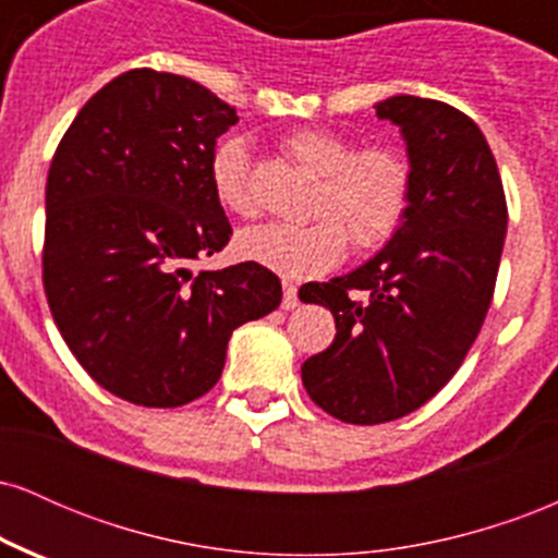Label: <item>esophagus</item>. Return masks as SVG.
Wrapping results in <instances>:
<instances>
[{
	"mask_svg": "<svg viewBox=\"0 0 558 558\" xmlns=\"http://www.w3.org/2000/svg\"><path fill=\"white\" fill-rule=\"evenodd\" d=\"M283 310H296L299 306V288L293 283H288V280H283Z\"/></svg>",
	"mask_w": 558,
	"mask_h": 558,
	"instance_id": "esophagus-1",
	"label": "esophagus"
}]
</instances>
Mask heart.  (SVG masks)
Masks as SVG:
<instances>
[{"instance_id": "heart-1", "label": "heart", "mask_w": 558, "mask_h": 558, "mask_svg": "<svg viewBox=\"0 0 558 558\" xmlns=\"http://www.w3.org/2000/svg\"><path fill=\"white\" fill-rule=\"evenodd\" d=\"M286 151L319 175L304 226L262 222L235 239L243 259L288 278H310L330 270L343 257L345 243L356 252L383 246L401 226L412 194V168L390 146H364L325 128H299L283 138ZM209 181L217 202L233 215L257 213L252 189V146L228 136L209 157Z\"/></svg>"}]
</instances>
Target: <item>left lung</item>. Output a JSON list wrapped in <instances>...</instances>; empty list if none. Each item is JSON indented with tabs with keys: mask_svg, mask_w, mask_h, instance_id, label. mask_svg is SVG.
<instances>
[{
	"mask_svg": "<svg viewBox=\"0 0 558 558\" xmlns=\"http://www.w3.org/2000/svg\"><path fill=\"white\" fill-rule=\"evenodd\" d=\"M375 110L407 141V215L373 259L299 291L336 317V338L301 364V380L319 409L351 425L399 420L451 380L488 315L509 220L475 120L409 94Z\"/></svg>",
	"mask_w": 558,
	"mask_h": 558,
	"instance_id": "1",
	"label": "left lung"
}]
</instances>
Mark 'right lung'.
<instances>
[{"label":"right lung","instance_id":"right-lung-1","mask_svg":"<svg viewBox=\"0 0 558 558\" xmlns=\"http://www.w3.org/2000/svg\"><path fill=\"white\" fill-rule=\"evenodd\" d=\"M239 114L183 75L128 70L99 88L47 178L44 291L81 367L120 399L172 409L220 380L233 330L278 310V275L191 272L233 235L209 181Z\"/></svg>","mask_w":558,"mask_h":558}]
</instances>
